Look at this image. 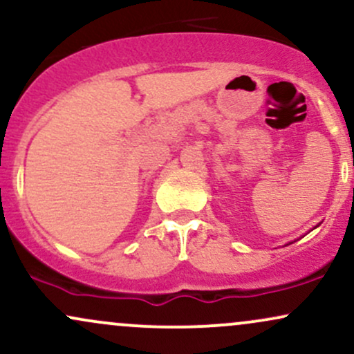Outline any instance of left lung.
<instances>
[{
  "instance_id": "left-lung-1",
  "label": "left lung",
  "mask_w": 354,
  "mask_h": 354,
  "mask_svg": "<svg viewBox=\"0 0 354 354\" xmlns=\"http://www.w3.org/2000/svg\"><path fill=\"white\" fill-rule=\"evenodd\" d=\"M315 228H316V226H315ZM310 231H311V230H310Z\"/></svg>"
}]
</instances>
